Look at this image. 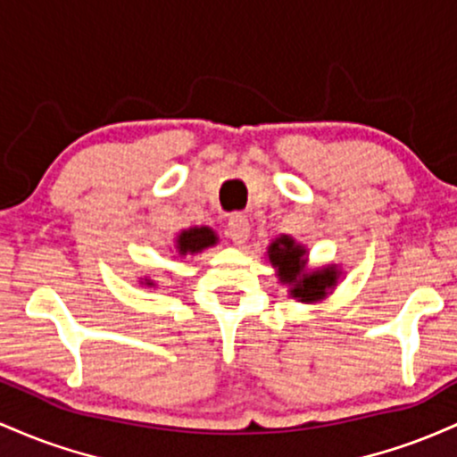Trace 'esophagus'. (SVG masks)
<instances>
[{
	"mask_svg": "<svg viewBox=\"0 0 457 457\" xmlns=\"http://www.w3.org/2000/svg\"><path fill=\"white\" fill-rule=\"evenodd\" d=\"M228 235L235 244L242 245L245 244L250 235V222L244 213H233L228 218Z\"/></svg>",
	"mask_w": 457,
	"mask_h": 457,
	"instance_id": "obj_1",
	"label": "esophagus"
}]
</instances>
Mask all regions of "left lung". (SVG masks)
<instances>
[{"mask_svg":"<svg viewBox=\"0 0 457 457\" xmlns=\"http://www.w3.org/2000/svg\"><path fill=\"white\" fill-rule=\"evenodd\" d=\"M270 265L276 270V278L287 287V294L302 304L324 302L339 285L343 270L337 263L309 268V248L295 242L291 235H280L268 245Z\"/></svg>","mask_w":457,"mask_h":457,"instance_id":"1","label":"left lung"}]
</instances>
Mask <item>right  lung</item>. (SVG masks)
<instances>
[{"instance_id": "add662e5", "label": "right lung", "mask_w": 457, "mask_h": 457, "mask_svg": "<svg viewBox=\"0 0 457 457\" xmlns=\"http://www.w3.org/2000/svg\"><path fill=\"white\" fill-rule=\"evenodd\" d=\"M218 242H220L218 233H215L212 227H189V228L179 230L177 237H174V254L183 259V256L187 254L203 253V250L212 248V245H215ZM140 285L153 287V289L157 287L155 280H151L148 276L140 278Z\"/></svg>"}]
</instances>
